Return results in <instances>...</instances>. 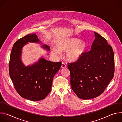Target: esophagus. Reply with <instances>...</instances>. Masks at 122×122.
Masks as SVG:
<instances>
[{"instance_id":"obj_1","label":"esophagus","mask_w":122,"mask_h":122,"mask_svg":"<svg viewBox=\"0 0 122 122\" xmlns=\"http://www.w3.org/2000/svg\"><path fill=\"white\" fill-rule=\"evenodd\" d=\"M66 64L65 63H62V65H61V67L62 68H66Z\"/></svg>"}]
</instances>
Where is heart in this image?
<instances>
[{
	"instance_id": "obj_1",
	"label": "heart",
	"mask_w": 122,
	"mask_h": 122,
	"mask_svg": "<svg viewBox=\"0 0 122 122\" xmlns=\"http://www.w3.org/2000/svg\"><path fill=\"white\" fill-rule=\"evenodd\" d=\"M75 38L63 39L56 43V48L51 51L52 54L58 55L60 51H66V58L71 62H76L80 60L84 54L86 46L84 43Z\"/></svg>"
}]
</instances>
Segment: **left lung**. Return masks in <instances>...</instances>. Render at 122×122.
<instances>
[{"label": "left lung", "mask_w": 122, "mask_h": 122, "mask_svg": "<svg viewBox=\"0 0 122 122\" xmlns=\"http://www.w3.org/2000/svg\"><path fill=\"white\" fill-rule=\"evenodd\" d=\"M91 50L81 58L68 63L71 84L79 98L89 99L103 93L113 77L114 56L112 46L96 32Z\"/></svg>", "instance_id": "obj_1"}]
</instances>
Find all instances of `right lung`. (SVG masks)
I'll use <instances>...</instances> for the list:
<instances>
[{"label": "right lung", "mask_w": 122, "mask_h": 122, "mask_svg": "<svg viewBox=\"0 0 122 122\" xmlns=\"http://www.w3.org/2000/svg\"><path fill=\"white\" fill-rule=\"evenodd\" d=\"M28 42H40L36 34H29L16 41L11 51L9 74L14 88L23 98L32 101L44 99L51 91L54 76L59 70L62 62H54L41 58L38 62L25 66L21 59L22 49ZM47 51L50 48L42 46Z\"/></svg>", "instance_id": "add662e5"}]
</instances>
